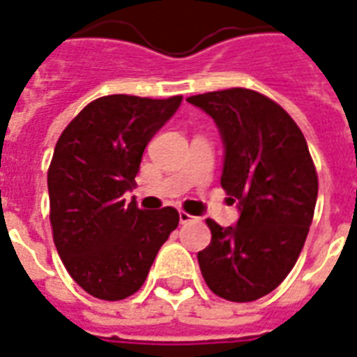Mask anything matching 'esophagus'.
Listing matches in <instances>:
<instances>
[{
  "label": "esophagus",
  "instance_id": "34e87169",
  "mask_svg": "<svg viewBox=\"0 0 357 357\" xmlns=\"http://www.w3.org/2000/svg\"><path fill=\"white\" fill-rule=\"evenodd\" d=\"M193 220V216H190V214H188V212H178V222L182 223V225H184V223H190Z\"/></svg>",
  "mask_w": 357,
  "mask_h": 357
}]
</instances>
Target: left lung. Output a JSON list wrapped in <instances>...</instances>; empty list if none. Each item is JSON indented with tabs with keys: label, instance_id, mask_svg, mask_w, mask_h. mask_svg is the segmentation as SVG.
<instances>
[{
	"label": "left lung",
	"instance_id": "8db88e82",
	"mask_svg": "<svg viewBox=\"0 0 357 357\" xmlns=\"http://www.w3.org/2000/svg\"><path fill=\"white\" fill-rule=\"evenodd\" d=\"M188 102L216 123L222 186L240 212L231 227L206 220L212 240L199 268L214 294L253 302L279 287L305 244L319 195L313 160L291 115L261 93L234 87Z\"/></svg>",
	"mask_w": 357,
	"mask_h": 357
}]
</instances>
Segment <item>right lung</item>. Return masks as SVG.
Masks as SVG:
<instances>
[{
  "label": "right lung",
  "instance_id": "obj_1",
  "mask_svg": "<svg viewBox=\"0 0 357 357\" xmlns=\"http://www.w3.org/2000/svg\"><path fill=\"white\" fill-rule=\"evenodd\" d=\"M109 95L73 119L48 169L50 222L63 264L91 296L117 302L141 289L160 248L178 225L173 206L145 212L123 195L135 184L143 151L181 107Z\"/></svg>",
  "mask_w": 357,
  "mask_h": 357
}]
</instances>
